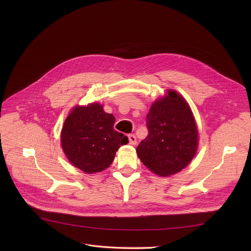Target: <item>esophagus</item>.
<instances>
[{
	"label": "esophagus",
	"mask_w": 251,
	"mask_h": 251,
	"mask_svg": "<svg viewBox=\"0 0 251 251\" xmlns=\"http://www.w3.org/2000/svg\"><path fill=\"white\" fill-rule=\"evenodd\" d=\"M128 138H129V142H130L131 146H135V144L137 143L136 136H135L134 134H130V135L128 136Z\"/></svg>",
	"instance_id": "obj_1"
}]
</instances>
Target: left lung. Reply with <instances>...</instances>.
<instances>
[{
  "label": "left lung",
  "instance_id": "left-lung-1",
  "mask_svg": "<svg viewBox=\"0 0 251 251\" xmlns=\"http://www.w3.org/2000/svg\"><path fill=\"white\" fill-rule=\"evenodd\" d=\"M149 134L136 149L140 161L152 173L167 177L193 159L199 132L187 101L175 90L155 100L147 116Z\"/></svg>",
  "mask_w": 251,
  "mask_h": 251
}]
</instances>
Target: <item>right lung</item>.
Here are the masks:
<instances>
[{"label":"right lung","instance_id":"right-lung-1","mask_svg":"<svg viewBox=\"0 0 251 251\" xmlns=\"http://www.w3.org/2000/svg\"><path fill=\"white\" fill-rule=\"evenodd\" d=\"M114 123L115 117L99 102L73 108L61 132V146L69 162L87 174L110 167L116 151L128 142Z\"/></svg>","mask_w":251,"mask_h":251}]
</instances>
